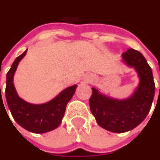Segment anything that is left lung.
<instances>
[{"label":"left lung","mask_w":160,"mask_h":160,"mask_svg":"<svg viewBox=\"0 0 160 160\" xmlns=\"http://www.w3.org/2000/svg\"><path fill=\"white\" fill-rule=\"evenodd\" d=\"M123 60L134 67L140 77V84L128 99H112L92 88L89 99L90 110L98 124L114 133L129 131L139 126L150 112L155 96V82L150 65L143 55L133 48L122 54Z\"/></svg>","instance_id":"1"}]
</instances>
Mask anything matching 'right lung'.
Segmentation results:
<instances>
[{"label": "right lung", "instance_id": "add662e5", "mask_svg": "<svg viewBox=\"0 0 160 160\" xmlns=\"http://www.w3.org/2000/svg\"><path fill=\"white\" fill-rule=\"evenodd\" d=\"M26 52L27 50L16 58L10 70L7 72L5 88L6 102L14 120L20 127L33 133L48 132L60 126L65 112L66 105L72 98L77 85H73L64 89L54 99L45 104L35 105L24 101L18 96L16 92L13 83V77L19 61L25 56Z\"/></svg>", "mask_w": 160, "mask_h": 160}]
</instances>
